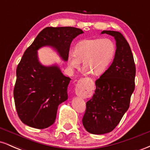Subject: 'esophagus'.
I'll return each mask as SVG.
<instances>
[{"label": "esophagus", "mask_w": 150, "mask_h": 150, "mask_svg": "<svg viewBox=\"0 0 150 150\" xmlns=\"http://www.w3.org/2000/svg\"><path fill=\"white\" fill-rule=\"evenodd\" d=\"M85 92V89L83 88V87H76V89H75V93H76V94L77 96H82V93Z\"/></svg>", "instance_id": "esophagus-1"}]
</instances>
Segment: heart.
Instances as JSON below:
<instances>
[{
	"label": "heart",
	"mask_w": 150,
	"mask_h": 150,
	"mask_svg": "<svg viewBox=\"0 0 150 150\" xmlns=\"http://www.w3.org/2000/svg\"><path fill=\"white\" fill-rule=\"evenodd\" d=\"M116 53V46L109 39H87L80 42L70 53L68 64L71 68H78L82 61L84 72L100 75L107 69Z\"/></svg>",
	"instance_id": "obj_1"
}]
</instances>
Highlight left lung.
I'll return each mask as SVG.
<instances>
[{"label": "left lung", "instance_id": "8db88e82", "mask_svg": "<svg viewBox=\"0 0 150 150\" xmlns=\"http://www.w3.org/2000/svg\"><path fill=\"white\" fill-rule=\"evenodd\" d=\"M101 34L114 37L116 50L113 63L95 81L94 95L86 103L82 124L87 132L95 135L112 131L128 111L136 72L131 49L123 34L108 30Z\"/></svg>", "mask_w": 150, "mask_h": 150}]
</instances>
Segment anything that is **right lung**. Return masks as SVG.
<instances>
[{
    "label": "right lung",
    "mask_w": 150,
    "mask_h": 150,
    "mask_svg": "<svg viewBox=\"0 0 150 150\" xmlns=\"http://www.w3.org/2000/svg\"><path fill=\"white\" fill-rule=\"evenodd\" d=\"M82 33V30L72 27H46L25 51L17 67L13 91L15 108L23 123L37 129L51 126L59 104L68 99L71 79L65 77L58 65L41 64L37 51L51 46L67 61L72 41Z\"/></svg>",
    "instance_id": "obj_1"
}]
</instances>
